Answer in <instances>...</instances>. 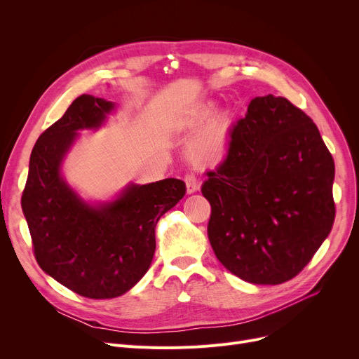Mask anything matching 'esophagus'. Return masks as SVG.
<instances>
[{
	"instance_id": "obj_1",
	"label": "esophagus",
	"mask_w": 359,
	"mask_h": 359,
	"mask_svg": "<svg viewBox=\"0 0 359 359\" xmlns=\"http://www.w3.org/2000/svg\"><path fill=\"white\" fill-rule=\"evenodd\" d=\"M184 183H186V189H187V194H194L199 189V182L196 179L195 175L189 173L184 176Z\"/></svg>"
}]
</instances>
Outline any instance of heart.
<instances>
[{
	"instance_id": "b5f03b06",
	"label": "heart",
	"mask_w": 359,
	"mask_h": 359,
	"mask_svg": "<svg viewBox=\"0 0 359 359\" xmlns=\"http://www.w3.org/2000/svg\"><path fill=\"white\" fill-rule=\"evenodd\" d=\"M212 104H203L199 107L191 119L192 126H199L214 115ZM229 116L217 115L208 123L202 126L187 144L186 153L198 165L218 164L229 148Z\"/></svg>"
}]
</instances>
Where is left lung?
<instances>
[{"mask_svg": "<svg viewBox=\"0 0 359 359\" xmlns=\"http://www.w3.org/2000/svg\"><path fill=\"white\" fill-rule=\"evenodd\" d=\"M208 237L231 273L257 285L297 276L334 221V163L316 123L285 97H255L227 157L206 173Z\"/></svg>", "mask_w": 359, "mask_h": 359, "instance_id": "left-lung-1", "label": "left lung"}]
</instances>
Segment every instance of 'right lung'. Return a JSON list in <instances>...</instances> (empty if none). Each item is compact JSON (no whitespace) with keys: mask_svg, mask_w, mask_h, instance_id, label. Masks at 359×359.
<instances>
[{"mask_svg":"<svg viewBox=\"0 0 359 359\" xmlns=\"http://www.w3.org/2000/svg\"><path fill=\"white\" fill-rule=\"evenodd\" d=\"M111 102L88 94L37 138L22 195L34 257L42 271L79 295L115 298L134 287L156 252V225L184 196L186 184L164 179L130 184L115 201L93 206L61 176L80 129H97Z\"/></svg>","mask_w":359,"mask_h":359,"instance_id":"obj_1","label":"right lung"}]
</instances>
